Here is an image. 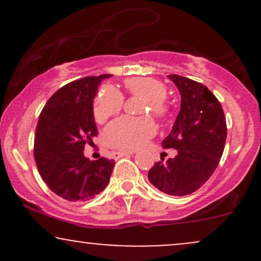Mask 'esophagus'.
I'll use <instances>...</instances> for the list:
<instances>
[{"label": "esophagus", "instance_id": "obj_1", "mask_svg": "<svg viewBox=\"0 0 261 261\" xmlns=\"http://www.w3.org/2000/svg\"><path fill=\"white\" fill-rule=\"evenodd\" d=\"M130 154H133V152H128V151H119V152H115L116 157H124V155H130Z\"/></svg>", "mask_w": 261, "mask_h": 261}]
</instances>
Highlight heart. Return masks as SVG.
I'll return each instance as SVG.
<instances>
[{"label":"heart","mask_w":261,"mask_h":261,"mask_svg":"<svg viewBox=\"0 0 261 261\" xmlns=\"http://www.w3.org/2000/svg\"><path fill=\"white\" fill-rule=\"evenodd\" d=\"M125 88L134 97L146 100L143 113L151 112L155 118L166 119L170 114V108L164 98L167 87L152 77H134L125 81ZM124 104L121 93L112 86H103L94 98L93 113L98 122L119 114ZM155 134V125L151 118H121L110 124L106 130V142L113 148L122 151H135L142 147Z\"/></svg>","instance_id":"1"}]
</instances>
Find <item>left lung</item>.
<instances>
[{
    "instance_id": "left-lung-1",
    "label": "left lung",
    "mask_w": 261,
    "mask_h": 261,
    "mask_svg": "<svg viewBox=\"0 0 261 261\" xmlns=\"http://www.w3.org/2000/svg\"><path fill=\"white\" fill-rule=\"evenodd\" d=\"M168 79L179 89L181 103L162 146L176 149V155L167 162L161 158L149 169L148 180L168 195L184 196L214 174L223 153L227 125L222 106L207 87L178 74Z\"/></svg>"
}]
</instances>
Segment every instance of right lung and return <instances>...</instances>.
<instances>
[{
	"label": "right lung",
	"mask_w": 261,
	"mask_h": 261,
	"mask_svg": "<svg viewBox=\"0 0 261 261\" xmlns=\"http://www.w3.org/2000/svg\"><path fill=\"white\" fill-rule=\"evenodd\" d=\"M112 74L85 77L53 94L39 116L34 158L43 180L68 201H87L103 191L112 175L114 160L91 161L85 146L97 136L93 99L98 86Z\"/></svg>",
	"instance_id": "add662e5"
}]
</instances>
